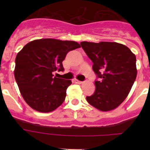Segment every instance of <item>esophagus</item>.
<instances>
[{"mask_svg": "<svg viewBox=\"0 0 150 150\" xmlns=\"http://www.w3.org/2000/svg\"><path fill=\"white\" fill-rule=\"evenodd\" d=\"M74 82H75L76 83H77V84H81V83H83V82L79 81V80H78V79H74Z\"/></svg>", "mask_w": 150, "mask_h": 150, "instance_id": "obj_1", "label": "esophagus"}]
</instances>
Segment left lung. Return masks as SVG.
<instances>
[{
    "instance_id": "obj_1",
    "label": "left lung",
    "mask_w": 150,
    "mask_h": 150,
    "mask_svg": "<svg viewBox=\"0 0 150 150\" xmlns=\"http://www.w3.org/2000/svg\"><path fill=\"white\" fill-rule=\"evenodd\" d=\"M82 48L93 62L95 91L87 96L88 104L99 110L109 111L122 104L137 76L136 56L125 45L115 42L83 41Z\"/></svg>"
}]
</instances>
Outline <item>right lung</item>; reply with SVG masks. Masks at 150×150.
I'll list each match as a JSON object with an SVG mask.
<instances>
[{
    "label": "right lung",
    "mask_w": 150,
    "mask_h": 150,
    "mask_svg": "<svg viewBox=\"0 0 150 150\" xmlns=\"http://www.w3.org/2000/svg\"><path fill=\"white\" fill-rule=\"evenodd\" d=\"M75 41L55 39L33 40L16 55L15 79L24 100L39 112L53 111L64 101L71 80L54 76L64 71L62 62L68 52L79 48Z\"/></svg>",
    "instance_id": "obj_1"
}]
</instances>
